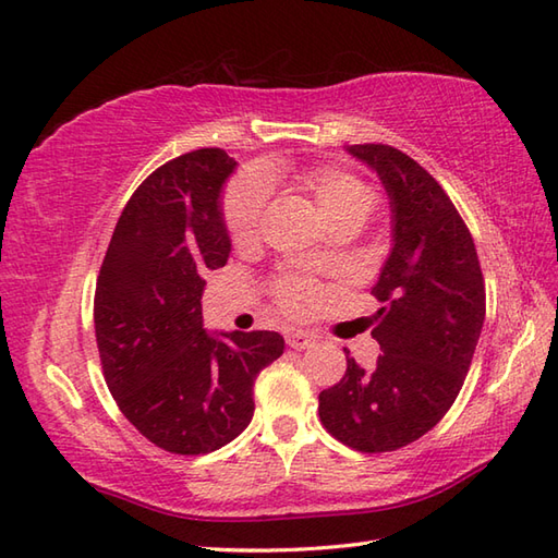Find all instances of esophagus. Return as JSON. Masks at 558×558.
Here are the masks:
<instances>
[{
    "instance_id": "obj_1",
    "label": "esophagus",
    "mask_w": 558,
    "mask_h": 558,
    "mask_svg": "<svg viewBox=\"0 0 558 558\" xmlns=\"http://www.w3.org/2000/svg\"><path fill=\"white\" fill-rule=\"evenodd\" d=\"M287 343L291 345V349H295V351H303V349H307V345H313L315 339L307 331H289L287 333Z\"/></svg>"
}]
</instances>
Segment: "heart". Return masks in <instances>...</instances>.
I'll list each match as a JSON object with an SVG mask.
<instances>
[{
  "label": "heart",
  "mask_w": 558,
  "mask_h": 558,
  "mask_svg": "<svg viewBox=\"0 0 558 558\" xmlns=\"http://www.w3.org/2000/svg\"><path fill=\"white\" fill-rule=\"evenodd\" d=\"M291 183L303 191L319 209L329 225H361L373 213L375 195L363 181L333 167H289L269 165L259 171V181L245 179L233 183L225 197V227L231 243L236 247L253 245L263 231L267 191L262 185ZM277 303L289 315H307L319 301V287L303 275H283L275 283Z\"/></svg>",
  "instance_id": "1"
}]
</instances>
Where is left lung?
<instances>
[{"mask_svg":"<svg viewBox=\"0 0 558 558\" xmlns=\"http://www.w3.org/2000/svg\"><path fill=\"white\" fill-rule=\"evenodd\" d=\"M345 150L387 189L393 245L373 287L381 355L367 373L345 357L341 381L319 393V420L345 447L384 453L423 437L453 405L485 322V279L465 221L429 171L391 145Z\"/></svg>","mask_w":558,"mask_h":558,"instance_id":"8db88e82","label":"left lung"}]
</instances>
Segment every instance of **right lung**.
Wrapping results in <instances>:
<instances>
[{
    "label": "right lung",
    "mask_w": 558,
    "mask_h": 558,
    "mask_svg": "<svg viewBox=\"0 0 558 558\" xmlns=\"http://www.w3.org/2000/svg\"><path fill=\"white\" fill-rule=\"evenodd\" d=\"M236 162L219 147L155 169L123 207L95 289L105 381L129 423L169 453L197 456L253 420V387L283 353L277 331L203 329L209 269L231 241L219 195Z\"/></svg>",
    "instance_id": "add662e5"
}]
</instances>
